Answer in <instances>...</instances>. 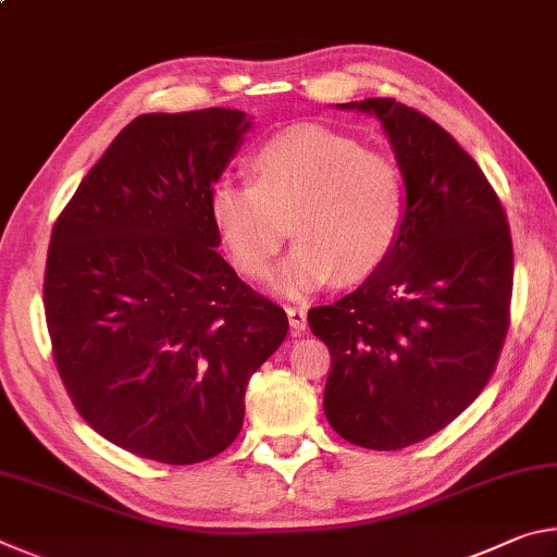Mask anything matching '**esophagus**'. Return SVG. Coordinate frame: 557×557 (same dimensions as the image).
<instances>
[{"mask_svg":"<svg viewBox=\"0 0 557 557\" xmlns=\"http://www.w3.org/2000/svg\"><path fill=\"white\" fill-rule=\"evenodd\" d=\"M287 319H289V326H292V334L299 336L305 334L307 329V312L301 307H287Z\"/></svg>","mask_w":557,"mask_h":557,"instance_id":"34e87169","label":"esophagus"}]
</instances>
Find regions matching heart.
Segmentation results:
<instances>
[{
  "label": "heart",
  "instance_id": "1",
  "mask_svg": "<svg viewBox=\"0 0 557 557\" xmlns=\"http://www.w3.org/2000/svg\"><path fill=\"white\" fill-rule=\"evenodd\" d=\"M256 182L223 178L211 219L245 277H268L282 243L299 235L272 287L299 297L336 272L358 280L388 260L405 225V184L388 154L319 125L280 132L252 157Z\"/></svg>",
  "mask_w": 557,
  "mask_h": 557
}]
</instances>
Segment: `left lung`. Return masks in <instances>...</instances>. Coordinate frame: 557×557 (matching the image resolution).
Listing matches in <instances>:
<instances>
[{"label":"left lung","mask_w":557,"mask_h":557,"mask_svg":"<svg viewBox=\"0 0 557 557\" xmlns=\"http://www.w3.org/2000/svg\"><path fill=\"white\" fill-rule=\"evenodd\" d=\"M379 117L405 184L400 243L334 305L309 309L329 346L324 412L366 449H403L465 412L508 332L513 248L479 164L428 115L391 98L344 102Z\"/></svg>","instance_id":"left-lung-1"}]
</instances>
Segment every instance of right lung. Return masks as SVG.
Wrapping results in <instances>:
<instances>
[{"label":"right lung","mask_w":557,"mask_h":557,"mask_svg":"<svg viewBox=\"0 0 557 557\" xmlns=\"http://www.w3.org/2000/svg\"><path fill=\"white\" fill-rule=\"evenodd\" d=\"M250 125L231 108L135 117L51 233L44 309L65 391L98 435L162 465L233 445L250 375L289 329L215 250L211 191Z\"/></svg>","instance_id":"obj_1"}]
</instances>
